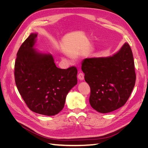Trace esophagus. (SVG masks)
Masks as SVG:
<instances>
[{
  "instance_id": "esophagus-1",
  "label": "esophagus",
  "mask_w": 148,
  "mask_h": 148,
  "mask_svg": "<svg viewBox=\"0 0 148 148\" xmlns=\"http://www.w3.org/2000/svg\"><path fill=\"white\" fill-rule=\"evenodd\" d=\"M78 78L80 80H83L84 79V74L83 73H79L78 75Z\"/></svg>"
}]
</instances>
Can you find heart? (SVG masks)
Here are the masks:
<instances>
[{
  "instance_id": "obj_1",
  "label": "heart",
  "mask_w": 148,
  "mask_h": 148,
  "mask_svg": "<svg viewBox=\"0 0 148 148\" xmlns=\"http://www.w3.org/2000/svg\"><path fill=\"white\" fill-rule=\"evenodd\" d=\"M71 57H73V56H75V55L74 54H71Z\"/></svg>"
}]
</instances>
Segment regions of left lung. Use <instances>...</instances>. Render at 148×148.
<instances>
[{
  "label": "left lung",
  "instance_id": "1",
  "mask_svg": "<svg viewBox=\"0 0 148 148\" xmlns=\"http://www.w3.org/2000/svg\"><path fill=\"white\" fill-rule=\"evenodd\" d=\"M82 70L91 89L89 103L100 113L110 112L124 106L135 86V64L127 42L112 56L84 59Z\"/></svg>",
  "mask_w": 148,
  "mask_h": 148
}]
</instances>
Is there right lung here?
I'll list each match as a JSON object with an SVG mask.
<instances>
[{"mask_svg":"<svg viewBox=\"0 0 148 148\" xmlns=\"http://www.w3.org/2000/svg\"><path fill=\"white\" fill-rule=\"evenodd\" d=\"M37 34L31 33L21 44L15 63L18 90L28 108L39 114L51 116L63 109L67 94L77 84L75 66L61 69L49 53L33 48Z\"/></svg>","mask_w":148,"mask_h":148,"instance_id":"right-lung-1","label":"right lung"}]
</instances>
